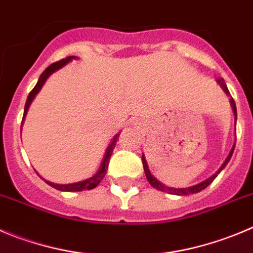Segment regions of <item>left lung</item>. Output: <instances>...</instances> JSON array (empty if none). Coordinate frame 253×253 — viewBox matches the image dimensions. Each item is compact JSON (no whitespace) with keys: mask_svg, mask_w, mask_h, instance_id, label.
Returning <instances> with one entry per match:
<instances>
[{"mask_svg":"<svg viewBox=\"0 0 253 253\" xmlns=\"http://www.w3.org/2000/svg\"><path fill=\"white\" fill-rule=\"evenodd\" d=\"M218 84H221V86H222L223 91H225L226 93H227V94H230V91H228L227 86H226V84H225V80H223V79H219V80H218ZM231 105H232V108H233V113H235V117H236V119H237V111H236V105H235V101H233V100H231ZM233 150H235V145H233L232 150H231L230 155L227 156V159H226V161L223 162V165H222V166L219 167V169H218V171L216 172V173L213 174V176H211V177H210V178H207V180L202 181L201 183H197V185H195V186H191V187H187V188H172V187H166V186H165V185H162V183L160 182V181H157V180H156L155 177H153L152 174H151V172L148 171L147 162H146V160H145V156L142 155V164H143V169H145L146 177H147V180H148V182H150V185L152 186V187H155L156 190L162 191V192L172 193V195H177V196H188V195H191V193H197V192H200V191L205 190V188H206L207 186H209L210 183H211L212 181H213L214 178H216V177H217V174H218L219 172H221V171H222L223 169H225V166H226V165L228 164V161H230V160H231V156H232V153H233Z\"/></svg>","mask_w":253,"mask_h":253,"instance_id":"left-lung-1","label":"left lung"}]
</instances>
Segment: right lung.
Here are the masks:
<instances>
[{
  "mask_svg": "<svg viewBox=\"0 0 253 253\" xmlns=\"http://www.w3.org/2000/svg\"><path fill=\"white\" fill-rule=\"evenodd\" d=\"M72 58H75V56H70V57L67 58H63V60L61 61H57V62L52 63V65H49L48 67L46 68V70L42 72V75L40 76V80L39 82L36 84V86L34 87V89L30 92V94H28L27 97V101H26V105H25V112H23V119H25L26 113H27V110L28 107H30L31 102H32V100L35 98V96L37 94V92L41 89V87L43 86L44 81H46L47 79H48V76L51 75V73H53L55 71H57L58 68L63 67V66L66 65L67 62H70ZM22 119V121H23ZM117 136L119 134H116L115 138H113V141L111 142V145L108 146L107 151H106V155H105V159H103V162L102 165H101L100 169H98V172L94 176L89 177V178H87V180L84 181H81V182H76V183H68V185H57V183H52V182H48V181H44V182L47 183V185H49L51 187L56 188V190H60V191H66V192H79V191H84V190H92V188L97 187L98 183L101 182V181L103 180V177H105L106 172H107V167H108V161H110L111 159V155H112V151L113 148H115V145L116 142H117Z\"/></svg>",
  "mask_w": 253,
  "mask_h": 253,
  "instance_id": "right-lung-1",
  "label": "right lung"
}]
</instances>
